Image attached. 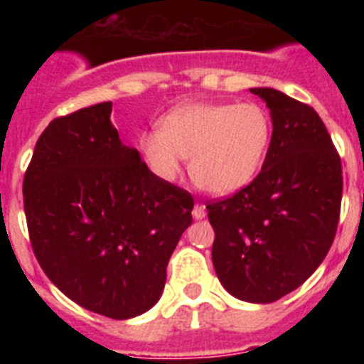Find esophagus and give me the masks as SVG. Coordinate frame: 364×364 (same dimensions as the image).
Instances as JSON below:
<instances>
[{"instance_id": "obj_1", "label": "esophagus", "mask_w": 364, "mask_h": 364, "mask_svg": "<svg viewBox=\"0 0 364 364\" xmlns=\"http://www.w3.org/2000/svg\"><path fill=\"white\" fill-rule=\"evenodd\" d=\"M204 217H205V205L195 204V208H193V218H195V220H202Z\"/></svg>"}]
</instances>
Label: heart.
Returning a JSON list of instances; mask_svg holds the SVG:
<instances>
[{
    "label": "heart",
    "instance_id": "heart-1",
    "mask_svg": "<svg viewBox=\"0 0 364 364\" xmlns=\"http://www.w3.org/2000/svg\"><path fill=\"white\" fill-rule=\"evenodd\" d=\"M272 118L262 105H178L162 118L160 129L142 133L138 146L147 167L173 182L189 159L193 182L211 195H231L257 176L272 142Z\"/></svg>",
    "mask_w": 364,
    "mask_h": 364
}]
</instances>
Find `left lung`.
<instances>
[{
    "label": "left lung",
    "mask_w": 364,
    "mask_h": 364,
    "mask_svg": "<svg viewBox=\"0 0 364 364\" xmlns=\"http://www.w3.org/2000/svg\"><path fill=\"white\" fill-rule=\"evenodd\" d=\"M272 142L252 184L205 205L218 281L233 297L268 304L297 290L326 257L343 197L341 159L319 114L269 87Z\"/></svg>",
    "instance_id": "1"
}]
</instances>
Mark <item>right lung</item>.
<instances>
[{
  "label": "right lung",
  "mask_w": 364,
  "mask_h": 364,
  "mask_svg": "<svg viewBox=\"0 0 364 364\" xmlns=\"http://www.w3.org/2000/svg\"><path fill=\"white\" fill-rule=\"evenodd\" d=\"M111 111L104 102L47 125L25 173L23 205L53 284L85 310L122 321L159 302L195 202L122 142Z\"/></svg>",
  "instance_id": "add662e5"
}]
</instances>
